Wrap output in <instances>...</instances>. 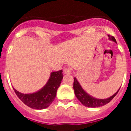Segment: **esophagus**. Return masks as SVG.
I'll return each instance as SVG.
<instances>
[{"instance_id":"esophagus-1","label":"esophagus","mask_w":131,"mask_h":131,"mask_svg":"<svg viewBox=\"0 0 131 131\" xmlns=\"http://www.w3.org/2000/svg\"><path fill=\"white\" fill-rule=\"evenodd\" d=\"M63 72L64 74H70L71 73V69H70V68H64V69H63Z\"/></svg>"}]
</instances>
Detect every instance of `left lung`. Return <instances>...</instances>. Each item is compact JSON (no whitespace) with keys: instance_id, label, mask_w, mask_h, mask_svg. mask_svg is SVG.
<instances>
[{"instance_id":"left-lung-1","label":"left lung","mask_w":131,"mask_h":131,"mask_svg":"<svg viewBox=\"0 0 131 131\" xmlns=\"http://www.w3.org/2000/svg\"><path fill=\"white\" fill-rule=\"evenodd\" d=\"M109 39L110 40H113L114 42H116V40L114 38V37L112 35H108ZM73 89L74 92H75V94L76 97L82 103V104L84 105V106L89 107H100V106H104L106 104L109 103L111 100L113 99L114 97L116 96L117 92H119V89L118 90L117 92H115L113 96L106 99H97V98H94L92 96L88 94L85 91L82 89L81 86L80 85L79 83L77 81V79L75 77H74V82H73Z\"/></svg>"}]
</instances>
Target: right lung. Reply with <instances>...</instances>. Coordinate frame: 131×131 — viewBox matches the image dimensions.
Returning <instances> with one entry per match:
<instances>
[{"label": "right lung", "instance_id": "add662e5", "mask_svg": "<svg viewBox=\"0 0 131 131\" xmlns=\"http://www.w3.org/2000/svg\"><path fill=\"white\" fill-rule=\"evenodd\" d=\"M63 79L62 70L51 73L48 81L42 89L33 94H23L14 89L16 95L26 106L36 110L48 107L54 100Z\"/></svg>", "mask_w": 131, "mask_h": 131}]
</instances>
